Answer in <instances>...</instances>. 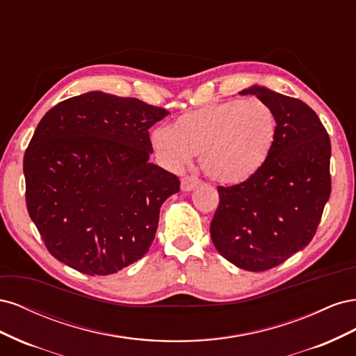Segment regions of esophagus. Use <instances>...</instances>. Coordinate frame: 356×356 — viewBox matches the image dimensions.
<instances>
[{"instance_id": "34e87169", "label": "esophagus", "mask_w": 356, "mask_h": 356, "mask_svg": "<svg viewBox=\"0 0 356 356\" xmlns=\"http://www.w3.org/2000/svg\"><path fill=\"white\" fill-rule=\"evenodd\" d=\"M199 184V179L196 177H184L181 179V190L182 191H191Z\"/></svg>"}]
</instances>
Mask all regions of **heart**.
I'll return each mask as SVG.
<instances>
[{
	"instance_id": "obj_1",
	"label": "heart",
	"mask_w": 356,
	"mask_h": 356,
	"mask_svg": "<svg viewBox=\"0 0 356 356\" xmlns=\"http://www.w3.org/2000/svg\"><path fill=\"white\" fill-rule=\"evenodd\" d=\"M276 134L270 105L260 99H232L181 114L174 127L154 129L152 144L170 169H181L200 153V166L212 179L238 184L264 165Z\"/></svg>"
}]
</instances>
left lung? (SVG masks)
Returning a JSON list of instances; mask_svg holds the SVG:
<instances>
[{"mask_svg": "<svg viewBox=\"0 0 356 356\" xmlns=\"http://www.w3.org/2000/svg\"><path fill=\"white\" fill-rule=\"evenodd\" d=\"M239 93L255 95L272 106L276 141L251 178L218 187L211 238L225 260L243 270L263 272L314 239L331 193V143L319 117L303 101L258 84Z\"/></svg>", "mask_w": 356, "mask_h": 356, "instance_id": "left-lung-1", "label": "left lung"}]
</instances>
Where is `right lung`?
I'll list each match as a JSON object with an SVG mask.
<instances>
[{
  "instance_id": "right-lung-1",
  "label": "right lung",
  "mask_w": 356,
  "mask_h": 356,
  "mask_svg": "<svg viewBox=\"0 0 356 356\" xmlns=\"http://www.w3.org/2000/svg\"><path fill=\"white\" fill-rule=\"evenodd\" d=\"M169 113L99 90L59 102L24 157L26 208L49 252L84 275H113L148 252L177 175L149 163L148 129Z\"/></svg>"
}]
</instances>
